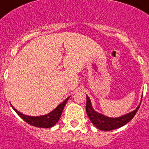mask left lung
<instances>
[{"instance_id":"1","label":"left lung","mask_w":149,"mask_h":149,"mask_svg":"<svg viewBox=\"0 0 149 149\" xmlns=\"http://www.w3.org/2000/svg\"><path fill=\"white\" fill-rule=\"evenodd\" d=\"M140 104L137 107L135 111H132L130 113L123 115L122 117H117V118H111V117H105V116L97 113L96 111H94L92 104H91L90 99L88 96H86V111L91 122L97 128L103 131H110L123 127L125 124H127L128 122H130L136 115V112L138 111L139 108L140 107Z\"/></svg>"}]
</instances>
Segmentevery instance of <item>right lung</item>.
Wrapping results in <instances>:
<instances>
[{
  "label": "right lung",
  "mask_w": 149,
  "mask_h": 149,
  "mask_svg": "<svg viewBox=\"0 0 149 149\" xmlns=\"http://www.w3.org/2000/svg\"><path fill=\"white\" fill-rule=\"evenodd\" d=\"M68 99L69 98H67L63 103L59 104L55 109L51 111V113H47L46 115H43V116H39V117L26 116V115L22 114L20 112H19L17 110L15 109L13 106H12V107L17 112V114L29 124L38 127V128H50V127L54 126L58 122L61 116V113H62V111L63 110V107H64L65 104H67Z\"/></svg>",
  "instance_id": "1"
}]
</instances>
